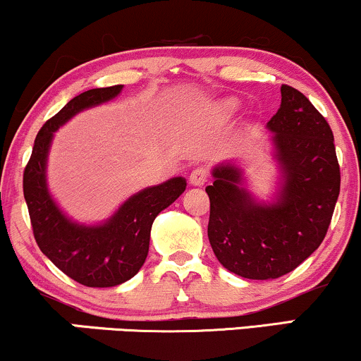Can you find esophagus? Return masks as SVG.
<instances>
[{
  "mask_svg": "<svg viewBox=\"0 0 361 361\" xmlns=\"http://www.w3.org/2000/svg\"><path fill=\"white\" fill-rule=\"evenodd\" d=\"M207 178H209V169L205 166H198L195 168L192 173H190V183L193 186H202L207 181Z\"/></svg>",
  "mask_w": 361,
  "mask_h": 361,
  "instance_id": "esophagus-1",
  "label": "esophagus"
}]
</instances>
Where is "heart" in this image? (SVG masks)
<instances>
[{
  "label": "heart",
  "mask_w": 361,
  "mask_h": 361,
  "mask_svg": "<svg viewBox=\"0 0 361 361\" xmlns=\"http://www.w3.org/2000/svg\"><path fill=\"white\" fill-rule=\"evenodd\" d=\"M229 106H234V103H229Z\"/></svg>",
  "instance_id": "obj_1"
}]
</instances>
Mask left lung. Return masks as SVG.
<instances>
[{
    "instance_id": "8db88e82",
    "label": "left lung",
    "mask_w": 361,
    "mask_h": 361,
    "mask_svg": "<svg viewBox=\"0 0 361 361\" xmlns=\"http://www.w3.org/2000/svg\"><path fill=\"white\" fill-rule=\"evenodd\" d=\"M273 132L283 186L271 205L256 204L241 186V169H214L209 241L222 267L250 280L287 275L326 238L341 185L333 130L305 94L281 85Z\"/></svg>"
}]
</instances>
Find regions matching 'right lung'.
Wrapping results in <instances>:
<instances>
[{
	"label": "right lung",
	"instance_id": "1",
	"mask_svg": "<svg viewBox=\"0 0 361 361\" xmlns=\"http://www.w3.org/2000/svg\"><path fill=\"white\" fill-rule=\"evenodd\" d=\"M122 85L94 88L74 97L40 128L23 171V197L40 251L62 273L85 287H115L130 280L147 258L156 215L185 192V178L135 193L102 226H78L54 204L45 185L52 134L78 111L115 98Z\"/></svg>",
	"mask_w": 361,
	"mask_h": 361
}]
</instances>
